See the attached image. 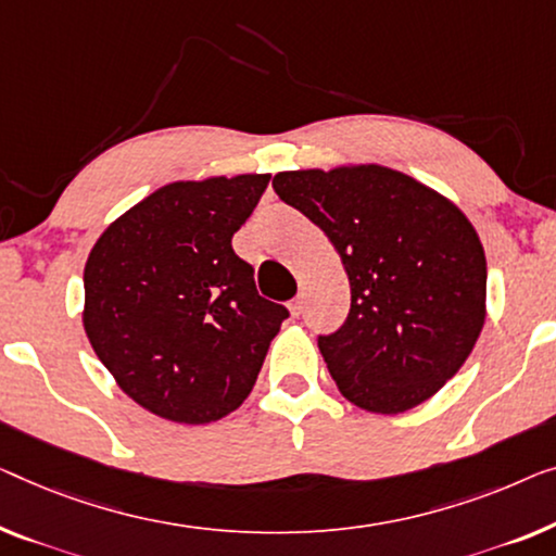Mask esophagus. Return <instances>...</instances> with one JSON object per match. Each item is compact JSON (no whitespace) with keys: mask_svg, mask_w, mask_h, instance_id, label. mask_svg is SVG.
<instances>
[{"mask_svg":"<svg viewBox=\"0 0 556 556\" xmlns=\"http://www.w3.org/2000/svg\"><path fill=\"white\" fill-rule=\"evenodd\" d=\"M288 308H291V316H301V311H303V301H301V298H293V301L288 303Z\"/></svg>","mask_w":556,"mask_h":556,"instance_id":"34e87169","label":"esophagus"}]
</instances>
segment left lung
Segmentation results:
<instances>
[{
  "label": "left lung",
  "instance_id": "left-lung-1",
  "mask_svg": "<svg viewBox=\"0 0 556 556\" xmlns=\"http://www.w3.org/2000/svg\"><path fill=\"white\" fill-rule=\"evenodd\" d=\"M273 190L326 232L349 276V318L318 336L338 391L374 414L431 399L486 318V255L469 218L429 185L374 163L286 170Z\"/></svg>",
  "mask_w": 556,
  "mask_h": 556
}]
</instances>
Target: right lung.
Wrapping results in <instances>:
<instances>
[{
  "mask_svg": "<svg viewBox=\"0 0 556 556\" xmlns=\"http://www.w3.org/2000/svg\"><path fill=\"white\" fill-rule=\"evenodd\" d=\"M270 175L178 180L119 215L85 265L83 326L119 389L175 424H211L253 391L283 305L232 251Z\"/></svg>",
  "mask_w": 556,
  "mask_h": 556,
  "instance_id": "right-lung-1",
  "label": "right lung"
}]
</instances>
